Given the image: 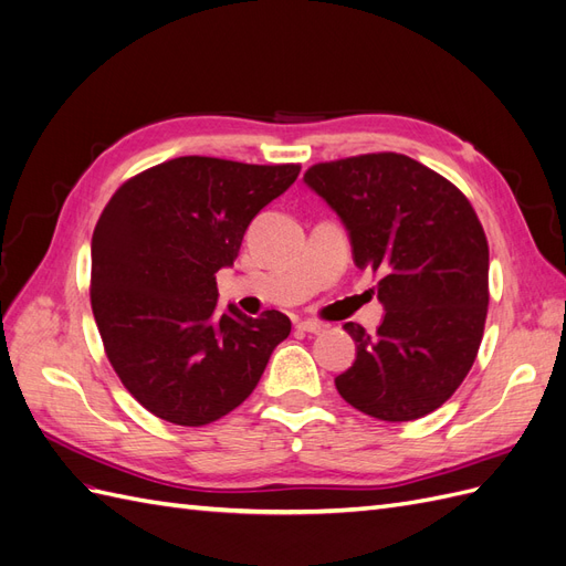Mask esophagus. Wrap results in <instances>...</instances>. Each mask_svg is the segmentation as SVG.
<instances>
[{"label":"esophagus","mask_w":566,"mask_h":566,"mask_svg":"<svg viewBox=\"0 0 566 566\" xmlns=\"http://www.w3.org/2000/svg\"><path fill=\"white\" fill-rule=\"evenodd\" d=\"M300 331H304V333H312V335H318V333H323V323H318V321H312V318H302V321H297L295 323Z\"/></svg>","instance_id":"esophagus-1"}]
</instances>
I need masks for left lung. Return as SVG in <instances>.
<instances>
[{
    "label": "left lung",
    "instance_id": "8db88e82",
    "mask_svg": "<svg viewBox=\"0 0 566 566\" xmlns=\"http://www.w3.org/2000/svg\"><path fill=\"white\" fill-rule=\"evenodd\" d=\"M349 231L358 269L380 273L375 335L345 323L356 361L335 378L361 413L406 422L432 413L470 373L489 306V243L470 200L401 153H368L306 169Z\"/></svg>",
    "mask_w": 566,
    "mask_h": 566
}]
</instances>
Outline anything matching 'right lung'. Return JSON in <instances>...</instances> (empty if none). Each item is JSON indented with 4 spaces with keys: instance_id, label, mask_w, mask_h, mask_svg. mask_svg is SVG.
<instances>
[{
    "instance_id": "1",
    "label": "right lung",
    "mask_w": 566,
    "mask_h": 566,
    "mask_svg": "<svg viewBox=\"0 0 566 566\" xmlns=\"http://www.w3.org/2000/svg\"><path fill=\"white\" fill-rule=\"evenodd\" d=\"M300 165L186 156L117 188L92 238V312L117 378L153 416L200 427L241 406L290 335L276 310L217 306L214 273Z\"/></svg>"
}]
</instances>
